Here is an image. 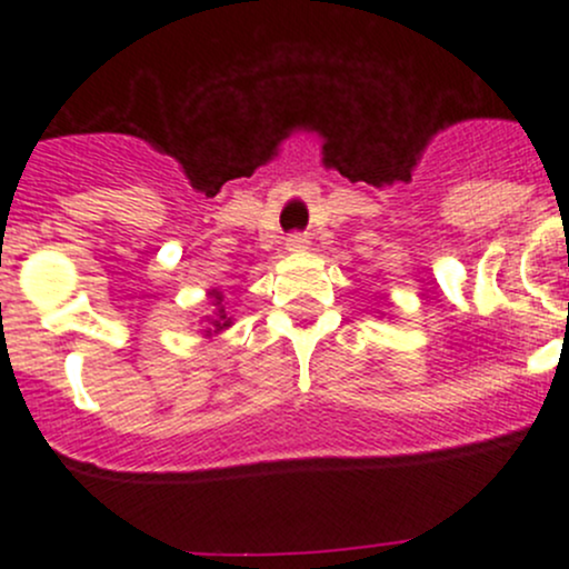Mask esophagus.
I'll list each match as a JSON object with an SVG mask.
<instances>
[{
  "mask_svg": "<svg viewBox=\"0 0 569 569\" xmlns=\"http://www.w3.org/2000/svg\"><path fill=\"white\" fill-rule=\"evenodd\" d=\"M308 244V239L302 237V233H291V237H286V248L289 250H302Z\"/></svg>",
  "mask_w": 569,
  "mask_h": 569,
  "instance_id": "obj_1",
  "label": "esophagus"
}]
</instances>
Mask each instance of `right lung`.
<instances>
[{"label": "right lung", "instance_id": "add662e5", "mask_svg": "<svg viewBox=\"0 0 569 569\" xmlns=\"http://www.w3.org/2000/svg\"><path fill=\"white\" fill-rule=\"evenodd\" d=\"M211 295H214V306H217V319H211V325H214V332H217V330H222V327H228V325H231V319L226 317V308L220 306V302H222V297L217 295V291H211ZM209 332H211V330H209Z\"/></svg>", "mask_w": 569, "mask_h": 569}]
</instances>
